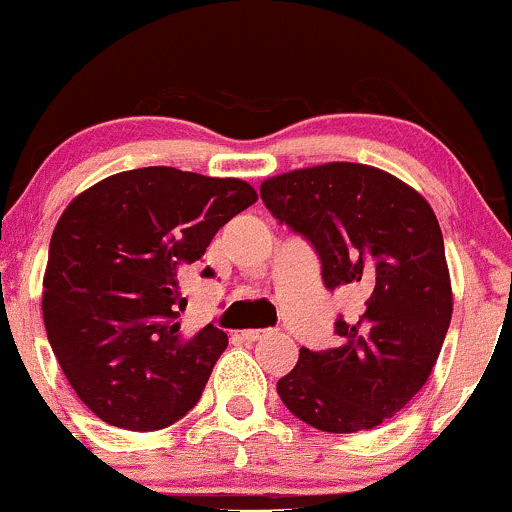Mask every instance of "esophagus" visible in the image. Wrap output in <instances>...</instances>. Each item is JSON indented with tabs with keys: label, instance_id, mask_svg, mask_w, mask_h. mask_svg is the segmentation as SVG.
Segmentation results:
<instances>
[{
	"label": "esophagus",
	"instance_id": "34e87169",
	"mask_svg": "<svg viewBox=\"0 0 512 512\" xmlns=\"http://www.w3.org/2000/svg\"><path fill=\"white\" fill-rule=\"evenodd\" d=\"M272 329H247V332H242V339H247V342H260V339L265 337H272Z\"/></svg>",
	"mask_w": 512,
	"mask_h": 512
}]
</instances>
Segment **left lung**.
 <instances>
[{
  "label": "left lung",
  "mask_w": 512,
  "mask_h": 512,
  "mask_svg": "<svg viewBox=\"0 0 512 512\" xmlns=\"http://www.w3.org/2000/svg\"><path fill=\"white\" fill-rule=\"evenodd\" d=\"M262 203L322 260L327 289H349L356 312L334 322V349H299L277 381L299 421L356 433L399 414L421 391L451 324L446 250L431 205L394 175L327 163L270 178Z\"/></svg>",
  "instance_id": "1"
}]
</instances>
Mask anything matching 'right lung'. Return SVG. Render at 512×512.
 Listing matches in <instances>:
<instances>
[{"instance_id": "1", "label": "right lung", "mask_w": 512, "mask_h": 512, "mask_svg": "<svg viewBox=\"0 0 512 512\" xmlns=\"http://www.w3.org/2000/svg\"><path fill=\"white\" fill-rule=\"evenodd\" d=\"M255 200L245 180L153 165L101 180L64 210L41 312L66 379L101 421L158 431L198 404L227 334L208 324L178 337V275Z\"/></svg>"}]
</instances>
